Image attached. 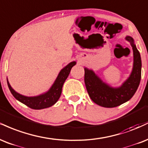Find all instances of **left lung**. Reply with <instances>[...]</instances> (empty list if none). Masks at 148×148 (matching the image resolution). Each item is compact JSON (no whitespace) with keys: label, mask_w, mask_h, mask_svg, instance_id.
<instances>
[{"label":"left lung","mask_w":148,"mask_h":148,"mask_svg":"<svg viewBox=\"0 0 148 148\" xmlns=\"http://www.w3.org/2000/svg\"><path fill=\"white\" fill-rule=\"evenodd\" d=\"M133 49V69L128 79L120 87L114 88L103 82L92 70L84 68V82L90 98L97 105L107 108L116 107L133 97L141 77V59L132 37L126 36Z\"/></svg>","instance_id":"8db88e82"}]
</instances>
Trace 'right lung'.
<instances>
[{
	"label": "right lung",
	"instance_id": "1",
	"mask_svg": "<svg viewBox=\"0 0 148 148\" xmlns=\"http://www.w3.org/2000/svg\"><path fill=\"white\" fill-rule=\"evenodd\" d=\"M76 64L75 62H72L69 63L67 66H66L64 69H62L57 76L56 80L55 81L53 86L46 93L43 94L37 95V96L27 97L19 94L18 93L16 92L12 86H10V83L8 79V85L11 91L13 96L18 100L19 102H22L23 104L25 105L29 108L33 109H42L48 107H51L57 102L60 98L61 93H62V86L64 82L66 81V78L70 73L71 69Z\"/></svg>",
	"mask_w": 148,
	"mask_h": 148
}]
</instances>
